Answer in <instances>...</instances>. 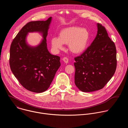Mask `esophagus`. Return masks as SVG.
Returning <instances> with one entry per match:
<instances>
[{"mask_svg":"<svg viewBox=\"0 0 128 128\" xmlns=\"http://www.w3.org/2000/svg\"><path fill=\"white\" fill-rule=\"evenodd\" d=\"M63 61L65 63H68V59L67 57H64L63 58Z\"/></svg>","mask_w":128,"mask_h":128,"instance_id":"obj_1","label":"esophagus"}]
</instances>
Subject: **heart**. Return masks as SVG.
Masks as SVG:
<instances>
[{"label": "heart", "instance_id": "1", "mask_svg": "<svg viewBox=\"0 0 128 128\" xmlns=\"http://www.w3.org/2000/svg\"><path fill=\"white\" fill-rule=\"evenodd\" d=\"M90 34L86 28L71 26L62 29L59 37H54L50 43L52 48L58 51L63 48V44H68L69 50L74 54H80L86 49Z\"/></svg>", "mask_w": 128, "mask_h": 128}]
</instances>
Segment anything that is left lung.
Instances as JSON below:
<instances>
[{
  "instance_id": "left-lung-1",
  "label": "left lung",
  "mask_w": 128,
  "mask_h": 128,
  "mask_svg": "<svg viewBox=\"0 0 128 128\" xmlns=\"http://www.w3.org/2000/svg\"><path fill=\"white\" fill-rule=\"evenodd\" d=\"M97 34L94 41L80 56L76 57L74 82L84 92L102 88L114 74L116 50L104 27L97 24Z\"/></svg>"
}]
</instances>
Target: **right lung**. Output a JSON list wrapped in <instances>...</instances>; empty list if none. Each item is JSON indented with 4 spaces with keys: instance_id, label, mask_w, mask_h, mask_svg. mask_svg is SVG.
Returning a JSON list of instances; mask_svg holds the SVG:
<instances>
[{
    "instance_id": "add662e5",
    "label": "right lung",
    "mask_w": 128,
    "mask_h": 128,
    "mask_svg": "<svg viewBox=\"0 0 128 128\" xmlns=\"http://www.w3.org/2000/svg\"><path fill=\"white\" fill-rule=\"evenodd\" d=\"M31 21L26 24L13 40L10 48V65L14 76L26 89L34 93H42L50 87L61 65L60 58L52 55L47 48L46 38L52 21ZM30 32L41 33L43 39L32 47L26 42Z\"/></svg>"
}]
</instances>
